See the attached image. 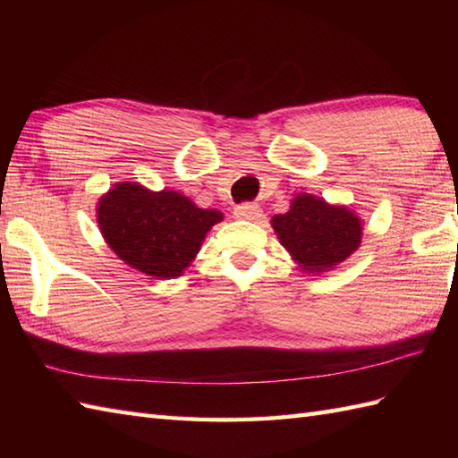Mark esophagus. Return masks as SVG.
<instances>
[{
  "instance_id": "34e87169",
  "label": "esophagus",
  "mask_w": 458,
  "mask_h": 458,
  "mask_svg": "<svg viewBox=\"0 0 458 458\" xmlns=\"http://www.w3.org/2000/svg\"><path fill=\"white\" fill-rule=\"evenodd\" d=\"M234 216L238 220H258L261 218V208L259 204H251V202L240 204V207L234 208Z\"/></svg>"
}]
</instances>
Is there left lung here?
I'll list each match as a JSON object with an SVG mask.
<instances>
[{
  "mask_svg": "<svg viewBox=\"0 0 458 458\" xmlns=\"http://www.w3.org/2000/svg\"><path fill=\"white\" fill-rule=\"evenodd\" d=\"M276 234L307 274L328 271L352 256L362 240V220L346 207L315 194H297L285 214L271 218Z\"/></svg>",
  "mask_w": 458,
  "mask_h": 458,
  "instance_id": "8db88e82",
  "label": "left lung"
}]
</instances>
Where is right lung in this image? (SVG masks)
Wrapping results in <instances>:
<instances>
[{
    "label": "right lung",
    "mask_w": 458,
    "mask_h": 458,
    "mask_svg": "<svg viewBox=\"0 0 458 458\" xmlns=\"http://www.w3.org/2000/svg\"><path fill=\"white\" fill-rule=\"evenodd\" d=\"M96 218L106 244L125 264L155 279H171L191 266L207 232L224 216L199 208L181 192L118 182L100 199Z\"/></svg>",
    "instance_id": "add662e5"
}]
</instances>
